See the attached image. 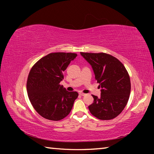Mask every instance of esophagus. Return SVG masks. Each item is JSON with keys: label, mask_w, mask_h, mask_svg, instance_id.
I'll return each mask as SVG.
<instances>
[{"label": "esophagus", "mask_w": 154, "mask_h": 154, "mask_svg": "<svg viewBox=\"0 0 154 154\" xmlns=\"http://www.w3.org/2000/svg\"><path fill=\"white\" fill-rule=\"evenodd\" d=\"M79 95L83 96H85L86 94H84V93H79Z\"/></svg>", "instance_id": "1"}]
</instances>
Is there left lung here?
Segmentation results:
<instances>
[{"instance_id": "8db88e82", "label": "left lung", "mask_w": 154, "mask_h": 154, "mask_svg": "<svg viewBox=\"0 0 154 154\" xmlns=\"http://www.w3.org/2000/svg\"><path fill=\"white\" fill-rule=\"evenodd\" d=\"M81 55L89 63L101 88L100 97L92 95L94 102L88 106L90 113L101 120H109L122 113L128 101L130 79L124 64L105 53H84Z\"/></svg>"}]
</instances>
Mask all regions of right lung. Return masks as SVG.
I'll list each match as a JSON object with an SVG mask.
<instances>
[{
  "label": "right lung",
  "instance_id": "add662e5",
  "mask_svg": "<svg viewBox=\"0 0 154 154\" xmlns=\"http://www.w3.org/2000/svg\"><path fill=\"white\" fill-rule=\"evenodd\" d=\"M74 53L56 52L43 57L32 67L28 77V96L36 111L47 119L58 121L71 112L78 97L60 84L63 72L76 58Z\"/></svg>",
  "mask_w": 154,
  "mask_h": 154
}]
</instances>
